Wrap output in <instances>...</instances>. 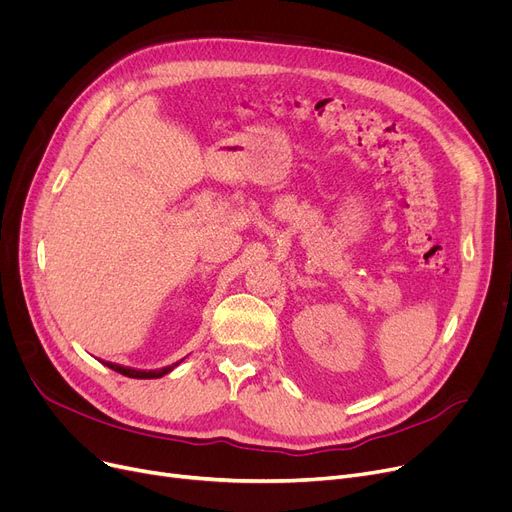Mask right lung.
Returning <instances> with one entry per match:
<instances>
[{"label":"right lung","instance_id":"right-lung-1","mask_svg":"<svg viewBox=\"0 0 512 512\" xmlns=\"http://www.w3.org/2000/svg\"><path fill=\"white\" fill-rule=\"evenodd\" d=\"M110 369L126 375V378H134V380H155V378H164L166 373H170L178 363H172L168 367H161V369H155V371H139V369H132V367H122V365H116V363H105Z\"/></svg>","mask_w":512,"mask_h":512}]
</instances>
